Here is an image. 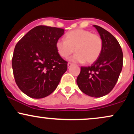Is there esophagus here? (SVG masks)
Listing matches in <instances>:
<instances>
[{
    "label": "esophagus",
    "mask_w": 134,
    "mask_h": 134,
    "mask_svg": "<svg viewBox=\"0 0 134 134\" xmlns=\"http://www.w3.org/2000/svg\"><path fill=\"white\" fill-rule=\"evenodd\" d=\"M72 65V64L71 63H70V62H68V64H67V67H68V68H69V67H70V66Z\"/></svg>",
    "instance_id": "34e87169"
}]
</instances>
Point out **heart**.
<instances>
[{"instance_id":"obj_1","label":"heart","mask_w":134,"mask_h":134,"mask_svg":"<svg viewBox=\"0 0 134 134\" xmlns=\"http://www.w3.org/2000/svg\"><path fill=\"white\" fill-rule=\"evenodd\" d=\"M65 40L58 39L55 47L58 53L63 58H68L76 52L70 60L87 64L96 62L103 50V40L101 36L93 34L90 31L76 29L66 33Z\"/></svg>"}]
</instances>
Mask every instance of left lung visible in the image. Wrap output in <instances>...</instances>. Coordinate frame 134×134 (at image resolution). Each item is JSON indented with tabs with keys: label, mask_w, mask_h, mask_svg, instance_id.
<instances>
[{
	"label": "left lung",
	"mask_w": 134,
	"mask_h": 134,
	"mask_svg": "<svg viewBox=\"0 0 134 134\" xmlns=\"http://www.w3.org/2000/svg\"><path fill=\"white\" fill-rule=\"evenodd\" d=\"M93 26L103 40L102 52L91 65L81 67L77 84L84 94L99 98L110 93L117 82L123 67V52L111 33L100 26Z\"/></svg>",
	"instance_id": "8db88e82"
}]
</instances>
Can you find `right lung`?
<instances>
[{
  "mask_svg": "<svg viewBox=\"0 0 134 134\" xmlns=\"http://www.w3.org/2000/svg\"><path fill=\"white\" fill-rule=\"evenodd\" d=\"M64 30L38 26L18 41L12 67L15 81L23 93L40 99L52 94L67 70V62L56 50L55 43Z\"/></svg>",
  "mask_w": 134,
  "mask_h": 134,
  "instance_id": "obj_1",
  "label": "right lung"
}]
</instances>
